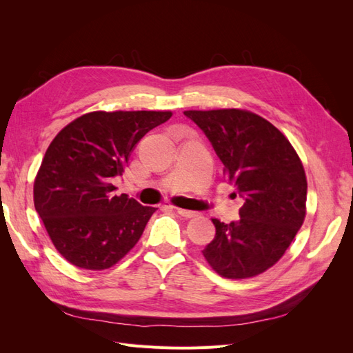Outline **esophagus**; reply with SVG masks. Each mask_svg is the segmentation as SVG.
Wrapping results in <instances>:
<instances>
[{
  "label": "esophagus",
  "mask_w": 353,
  "mask_h": 353,
  "mask_svg": "<svg viewBox=\"0 0 353 353\" xmlns=\"http://www.w3.org/2000/svg\"><path fill=\"white\" fill-rule=\"evenodd\" d=\"M176 212L179 213L181 216H184V218H187V219L194 218V216L199 215V213L194 212V210H188V209H183V208H176Z\"/></svg>",
  "instance_id": "34e87169"
}]
</instances>
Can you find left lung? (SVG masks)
<instances>
[{
  "label": "left lung",
  "mask_w": 353,
  "mask_h": 353,
  "mask_svg": "<svg viewBox=\"0 0 353 353\" xmlns=\"http://www.w3.org/2000/svg\"><path fill=\"white\" fill-rule=\"evenodd\" d=\"M223 163V175L244 199L237 222H221L201 250L223 279L244 280L279 262L306 216L307 183L301 157L285 135L243 109L185 110Z\"/></svg>",
  "instance_id": "left-lung-1"
}]
</instances>
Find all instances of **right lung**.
<instances>
[{
	"label": "right lung",
	"mask_w": 353,
	"mask_h": 353,
	"mask_svg": "<svg viewBox=\"0 0 353 353\" xmlns=\"http://www.w3.org/2000/svg\"><path fill=\"white\" fill-rule=\"evenodd\" d=\"M172 112H91L48 145L34 183V205L57 252L82 270L119 262L143 236L156 208L116 196L132 148Z\"/></svg>",
	"instance_id": "obj_1"
}]
</instances>
